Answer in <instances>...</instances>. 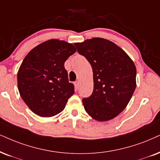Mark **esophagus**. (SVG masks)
Instances as JSON below:
<instances>
[{"label": "esophagus", "mask_w": 160, "mask_h": 160, "mask_svg": "<svg viewBox=\"0 0 160 160\" xmlns=\"http://www.w3.org/2000/svg\"><path fill=\"white\" fill-rule=\"evenodd\" d=\"M74 87H75V89L78 90V88L79 87V81L74 82Z\"/></svg>", "instance_id": "34e87169"}]
</instances>
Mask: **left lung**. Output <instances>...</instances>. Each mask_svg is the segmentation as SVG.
<instances>
[{
  "instance_id": "left-lung-1",
  "label": "left lung",
  "mask_w": 160,
  "mask_h": 160,
  "mask_svg": "<svg viewBox=\"0 0 160 160\" xmlns=\"http://www.w3.org/2000/svg\"><path fill=\"white\" fill-rule=\"evenodd\" d=\"M74 46L93 69L94 90L89 98L82 99L85 110L100 122L112 120L125 108L136 88L134 62L124 50L104 38H94Z\"/></svg>"
}]
</instances>
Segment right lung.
Returning a JSON list of instances; mask_svg holds the SVG:
<instances>
[{
	"instance_id": "right-lung-1",
	"label": "right lung",
	"mask_w": 160,
	"mask_h": 160,
	"mask_svg": "<svg viewBox=\"0 0 160 160\" xmlns=\"http://www.w3.org/2000/svg\"><path fill=\"white\" fill-rule=\"evenodd\" d=\"M76 52L73 44L52 39L30 51L18 72V88L27 106L35 114L50 117L65 108L74 93L64 62Z\"/></svg>"
}]
</instances>
